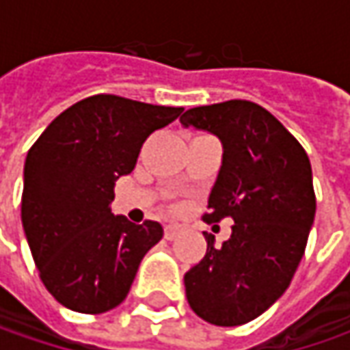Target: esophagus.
<instances>
[{"label": "esophagus", "instance_id": "1", "mask_svg": "<svg viewBox=\"0 0 350 350\" xmlns=\"http://www.w3.org/2000/svg\"><path fill=\"white\" fill-rule=\"evenodd\" d=\"M181 232H183L181 224H167V226H165V237H167V239H175V237L181 234Z\"/></svg>", "mask_w": 350, "mask_h": 350}]
</instances>
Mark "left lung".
Segmentation results:
<instances>
[{
  "label": "left lung",
  "instance_id": "left-lung-1",
  "mask_svg": "<svg viewBox=\"0 0 350 350\" xmlns=\"http://www.w3.org/2000/svg\"><path fill=\"white\" fill-rule=\"evenodd\" d=\"M181 124L208 130L224 146L204 222L232 218L222 247L185 275L187 300L204 321L234 327L259 317L288 288L316 216L310 157L261 105L232 99L185 111Z\"/></svg>",
  "mask_w": 350,
  "mask_h": 350
}]
</instances>
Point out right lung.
<instances>
[{
	"instance_id": "1",
	"label": "right lung",
	"mask_w": 350,
	"mask_h": 350,
	"mask_svg": "<svg viewBox=\"0 0 350 350\" xmlns=\"http://www.w3.org/2000/svg\"><path fill=\"white\" fill-rule=\"evenodd\" d=\"M181 113L101 93L66 109L31 146L21 220L40 280L62 306L103 314L124 302L163 228L115 216V181Z\"/></svg>"
}]
</instances>
